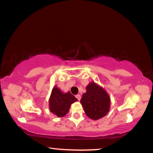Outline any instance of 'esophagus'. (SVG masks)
<instances>
[{
    "instance_id": "obj_1",
    "label": "esophagus",
    "mask_w": 153,
    "mask_h": 153,
    "mask_svg": "<svg viewBox=\"0 0 153 153\" xmlns=\"http://www.w3.org/2000/svg\"><path fill=\"white\" fill-rule=\"evenodd\" d=\"M75 97H76V98L79 100V101L81 100V95H76V96H75Z\"/></svg>"
}]
</instances>
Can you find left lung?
Wrapping results in <instances>:
<instances>
[{
	"label": "left lung",
	"mask_w": 153,
	"mask_h": 153,
	"mask_svg": "<svg viewBox=\"0 0 153 153\" xmlns=\"http://www.w3.org/2000/svg\"><path fill=\"white\" fill-rule=\"evenodd\" d=\"M83 109L88 117L93 120L105 116L110 107V98L103 88L92 82L86 87V93L81 100Z\"/></svg>",
	"instance_id": "left-lung-1"
}]
</instances>
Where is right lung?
<instances>
[{
	"instance_id": "1",
	"label": "right lung",
	"mask_w": 153,
	"mask_h": 153,
	"mask_svg": "<svg viewBox=\"0 0 153 153\" xmlns=\"http://www.w3.org/2000/svg\"><path fill=\"white\" fill-rule=\"evenodd\" d=\"M76 101V98L70 91L62 93L60 89L55 86L52 90L49 99L50 111L58 117H63L68 113L71 104Z\"/></svg>"
}]
</instances>
